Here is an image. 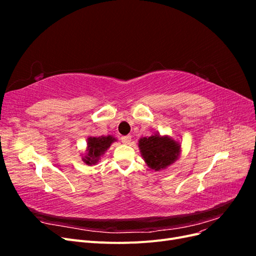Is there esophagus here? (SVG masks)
<instances>
[{
	"instance_id": "34e87169",
	"label": "esophagus",
	"mask_w": 256,
	"mask_h": 256,
	"mask_svg": "<svg viewBox=\"0 0 256 256\" xmlns=\"http://www.w3.org/2000/svg\"><path fill=\"white\" fill-rule=\"evenodd\" d=\"M120 140L124 144H129L131 142V136H122Z\"/></svg>"
}]
</instances>
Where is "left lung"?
I'll return each instance as SVG.
<instances>
[{
  "mask_svg": "<svg viewBox=\"0 0 256 256\" xmlns=\"http://www.w3.org/2000/svg\"><path fill=\"white\" fill-rule=\"evenodd\" d=\"M138 148L145 164L154 171H161L178 159L182 145L168 136L154 134L138 140Z\"/></svg>",
  "mask_w": 256,
  "mask_h": 256,
  "instance_id": "1",
  "label": "left lung"
}]
</instances>
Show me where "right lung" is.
Segmentation results:
<instances>
[{"label":"right lung","instance_id":"1","mask_svg":"<svg viewBox=\"0 0 256 256\" xmlns=\"http://www.w3.org/2000/svg\"><path fill=\"white\" fill-rule=\"evenodd\" d=\"M116 141V138L112 136H90L88 138L86 154L82 156L84 164L88 166L96 164L100 160L104 152L109 148L111 144Z\"/></svg>","mask_w":256,"mask_h":256}]
</instances>
